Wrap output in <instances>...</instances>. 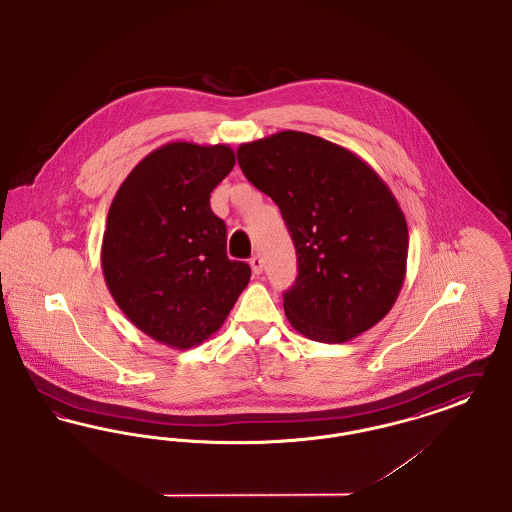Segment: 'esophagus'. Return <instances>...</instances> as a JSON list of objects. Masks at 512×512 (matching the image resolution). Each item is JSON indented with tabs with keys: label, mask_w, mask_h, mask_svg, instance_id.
<instances>
[{
	"label": "esophagus",
	"mask_w": 512,
	"mask_h": 512,
	"mask_svg": "<svg viewBox=\"0 0 512 512\" xmlns=\"http://www.w3.org/2000/svg\"><path fill=\"white\" fill-rule=\"evenodd\" d=\"M249 265H251V271L255 272V274H261V272H263V259H261L259 255H253V257L249 259Z\"/></svg>",
	"instance_id": "1"
}]
</instances>
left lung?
Here are the masks:
<instances>
[{
    "mask_svg": "<svg viewBox=\"0 0 512 512\" xmlns=\"http://www.w3.org/2000/svg\"><path fill=\"white\" fill-rule=\"evenodd\" d=\"M245 178L278 205L298 278L284 313L303 336L340 344L375 327L398 298L408 224L389 185L358 154L301 131L243 143Z\"/></svg>",
    "mask_w": 512,
    "mask_h": 512,
    "instance_id": "8db88e82",
    "label": "left lung"
}]
</instances>
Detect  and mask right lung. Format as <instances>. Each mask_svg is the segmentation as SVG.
<instances>
[{
  "instance_id": "obj_1",
  "label": "right lung",
  "mask_w": 512,
  "mask_h": 512,
  "mask_svg": "<svg viewBox=\"0 0 512 512\" xmlns=\"http://www.w3.org/2000/svg\"><path fill=\"white\" fill-rule=\"evenodd\" d=\"M236 164L228 145L176 141L147 154L123 180L102 238L106 286L152 340L193 348L218 331L251 269L226 255V224L211 191Z\"/></svg>"
}]
</instances>
